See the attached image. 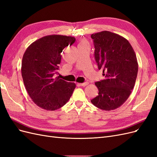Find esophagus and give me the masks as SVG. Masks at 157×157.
<instances>
[{
	"instance_id": "esophagus-1",
	"label": "esophagus",
	"mask_w": 157,
	"mask_h": 157,
	"mask_svg": "<svg viewBox=\"0 0 157 157\" xmlns=\"http://www.w3.org/2000/svg\"><path fill=\"white\" fill-rule=\"evenodd\" d=\"M89 83L88 82H83V83H80V85L81 86H87V85Z\"/></svg>"
}]
</instances>
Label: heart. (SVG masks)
Here are the masks:
<instances>
[{
    "label": "heart",
    "mask_w": 157,
    "mask_h": 157,
    "mask_svg": "<svg viewBox=\"0 0 157 157\" xmlns=\"http://www.w3.org/2000/svg\"><path fill=\"white\" fill-rule=\"evenodd\" d=\"M81 45H88V42L86 40H83L80 42V43L79 44V46H81Z\"/></svg>",
    "instance_id": "b5f03b06"
}]
</instances>
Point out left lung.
<instances>
[{
  "instance_id": "obj_1",
  "label": "left lung",
  "mask_w": 157,
  "mask_h": 157,
  "mask_svg": "<svg viewBox=\"0 0 157 157\" xmlns=\"http://www.w3.org/2000/svg\"><path fill=\"white\" fill-rule=\"evenodd\" d=\"M95 48L94 58L103 80L95 82L98 96L92 103L103 111L120 107L130 96L138 71L135 52L125 38L104 31L91 35Z\"/></svg>"
}]
</instances>
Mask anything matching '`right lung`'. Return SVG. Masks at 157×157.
<instances>
[{"label": "right lung", "instance_id": "right-lung-1", "mask_svg": "<svg viewBox=\"0 0 157 157\" xmlns=\"http://www.w3.org/2000/svg\"><path fill=\"white\" fill-rule=\"evenodd\" d=\"M75 38L52 35L40 38L28 47L21 62V75L30 98L37 106L47 111L63 107L70 99L76 87L59 77L61 53L72 45Z\"/></svg>", "mask_w": 157, "mask_h": 157}]
</instances>
